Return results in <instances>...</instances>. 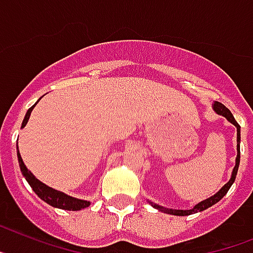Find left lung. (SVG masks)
Wrapping results in <instances>:
<instances>
[{
	"label": "left lung",
	"instance_id": "left-lung-1",
	"mask_svg": "<svg viewBox=\"0 0 253 253\" xmlns=\"http://www.w3.org/2000/svg\"><path fill=\"white\" fill-rule=\"evenodd\" d=\"M212 108H213V111L216 112L217 115L224 116L227 122H230L231 124L234 125L235 128H237V159H235V167L234 169H233V172H231L230 179H229V181H227L224 186L221 187V189L214 194V195L210 197L208 199H204L202 200V202H199V203L195 204L191 210H185V211L172 210V208H166V207L159 206V204H156L154 203V202H150L149 200V203L151 204L154 208L160 211V212H164V213H168V214H173V216H189V214H194V213H198V212H202V211L207 210V208H210V207H212L213 204H216L217 202H220V200L226 195V193L229 191L231 185L234 183L235 177H237V173H238V168H239V162H241V147H239V145H241V126H239V124L235 122L233 114H231V112L229 111V110H227L222 103H220V102H214V103L212 104Z\"/></svg>",
	"mask_w": 253,
	"mask_h": 253
}]
</instances>
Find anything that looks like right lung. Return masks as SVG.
<instances>
[{"instance_id":"1","label":"right lung","mask_w":253,"mask_h":253,"mask_svg":"<svg viewBox=\"0 0 253 253\" xmlns=\"http://www.w3.org/2000/svg\"><path fill=\"white\" fill-rule=\"evenodd\" d=\"M36 104H33L32 107L29 108L27 111L26 116H24V120L22 123V128H24L29 120V116H31V112H32L33 107ZM18 150V160H19V167H20V170H22L23 176L26 177L27 182L31 185V187L33 189V191L37 194V197L41 198L43 202H46L50 206L55 207V208H60V210H66V211H81L86 208V207L90 206V202L89 200H83V199H77V198L70 197L67 194L62 193L59 190H55L53 187H49L47 185L42 183L40 179H37L36 177L33 176L32 172L28 170V168L26 167L24 162H23L22 156H20V152Z\"/></svg>"}]
</instances>
